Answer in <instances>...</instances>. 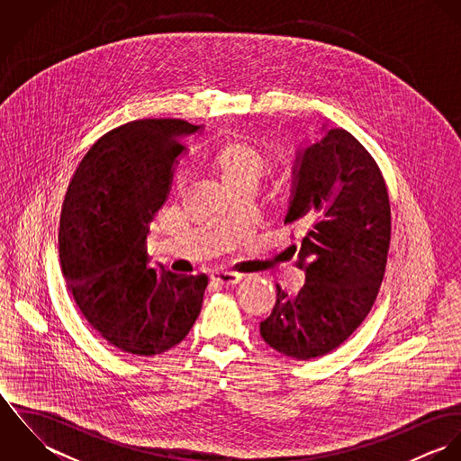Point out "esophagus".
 <instances>
[{
	"mask_svg": "<svg viewBox=\"0 0 461 461\" xmlns=\"http://www.w3.org/2000/svg\"><path fill=\"white\" fill-rule=\"evenodd\" d=\"M212 278L221 285H234L243 278V275L238 271H232V269H216L212 273Z\"/></svg>",
	"mask_w": 461,
	"mask_h": 461,
	"instance_id": "obj_1",
	"label": "esophagus"
}]
</instances>
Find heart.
Returning <instances> with one entry per match:
<instances>
[{
    "label": "heart",
    "mask_w": 461,
    "mask_h": 461,
    "mask_svg": "<svg viewBox=\"0 0 461 461\" xmlns=\"http://www.w3.org/2000/svg\"><path fill=\"white\" fill-rule=\"evenodd\" d=\"M209 161L227 186L245 181L258 183L271 167L269 158L258 145L238 136H227L216 141L209 152ZM186 181L185 170H176L170 179L172 194L181 195Z\"/></svg>",
    "instance_id": "heart-1"
}]
</instances>
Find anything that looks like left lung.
Here are the masks:
<instances>
[{
    "instance_id": "1",
    "label": "left lung",
    "mask_w": 461,
    "mask_h": 461,
    "mask_svg": "<svg viewBox=\"0 0 461 461\" xmlns=\"http://www.w3.org/2000/svg\"><path fill=\"white\" fill-rule=\"evenodd\" d=\"M293 176L284 221L305 223L296 263L305 284L296 296L276 285L261 335L278 353L311 360L339 348L369 314L387 266L391 203L376 161L340 128L298 150Z\"/></svg>"
}]
</instances>
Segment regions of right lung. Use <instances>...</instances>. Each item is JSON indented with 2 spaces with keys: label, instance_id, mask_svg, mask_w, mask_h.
<instances>
[{
  "label": "right lung",
  "instance_id": "1",
  "mask_svg": "<svg viewBox=\"0 0 461 461\" xmlns=\"http://www.w3.org/2000/svg\"><path fill=\"white\" fill-rule=\"evenodd\" d=\"M181 119H140L101 136L81 159L60 216V264L86 318L121 351L152 357L179 344L200 314L207 275L149 267V223L170 190Z\"/></svg>",
  "mask_w": 461,
  "mask_h": 461
}]
</instances>
